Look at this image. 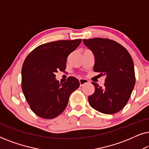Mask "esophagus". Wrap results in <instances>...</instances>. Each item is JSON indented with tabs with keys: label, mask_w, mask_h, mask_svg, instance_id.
I'll return each mask as SVG.
<instances>
[{
	"label": "esophagus",
	"mask_w": 149,
	"mask_h": 149,
	"mask_svg": "<svg viewBox=\"0 0 149 149\" xmlns=\"http://www.w3.org/2000/svg\"><path fill=\"white\" fill-rule=\"evenodd\" d=\"M89 83V81L87 80V79H79V83H80V86H83L87 83Z\"/></svg>",
	"instance_id": "esophagus-1"
}]
</instances>
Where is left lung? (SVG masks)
<instances>
[{
  "instance_id": "left-lung-1",
  "label": "left lung",
  "mask_w": 149,
  "mask_h": 149,
  "mask_svg": "<svg viewBox=\"0 0 149 149\" xmlns=\"http://www.w3.org/2000/svg\"><path fill=\"white\" fill-rule=\"evenodd\" d=\"M83 41L94 55L93 70L105 76L103 87L92 82L95 91L88 97L89 104L102 113H118L127 104L135 85L132 57L125 47L113 40L94 38Z\"/></svg>"
}]
</instances>
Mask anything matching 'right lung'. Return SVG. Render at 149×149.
I'll return each mask as SVG.
<instances>
[{"label":"right lung","instance_id":"obj_1","mask_svg":"<svg viewBox=\"0 0 149 149\" xmlns=\"http://www.w3.org/2000/svg\"><path fill=\"white\" fill-rule=\"evenodd\" d=\"M81 39L58 40L38 46L24 60L22 89L30 109L38 117L54 119L66 109L70 95L79 88L77 79L70 77L64 83L56 79L64 71L67 58L78 47Z\"/></svg>","mask_w":149,"mask_h":149}]
</instances>
